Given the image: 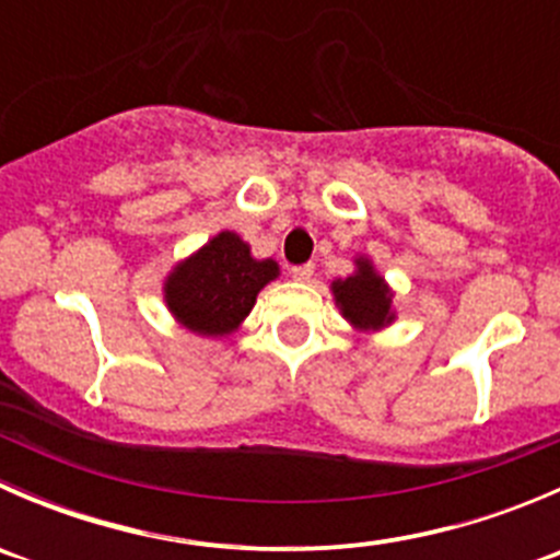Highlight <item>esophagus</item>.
<instances>
[{
    "instance_id": "esophagus-1",
    "label": "esophagus",
    "mask_w": 560,
    "mask_h": 560,
    "mask_svg": "<svg viewBox=\"0 0 560 560\" xmlns=\"http://www.w3.org/2000/svg\"><path fill=\"white\" fill-rule=\"evenodd\" d=\"M314 276V265H298V268H292V279L295 281H312Z\"/></svg>"
}]
</instances>
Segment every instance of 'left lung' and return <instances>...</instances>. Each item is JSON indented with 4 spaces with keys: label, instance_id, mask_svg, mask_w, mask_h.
I'll return each instance as SVG.
<instances>
[{
    "label": "left lung",
    "instance_id": "left-lung-1",
    "mask_svg": "<svg viewBox=\"0 0 560 560\" xmlns=\"http://www.w3.org/2000/svg\"><path fill=\"white\" fill-rule=\"evenodd\" d=\"M330 292L338 312L360 336H374L398 319L393 287L369 254H354V270L343 279H332Z\"/></svg>",
    "mask_w": 560,
    "mask_h": 560
}]
</instances>
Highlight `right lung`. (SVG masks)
Returning <instances> with one entry per match:
<instances>
[{
    "mask_svg": "<svg viewBox=\"0 0 560 560\" xmlns=\"http://www.w3.org/2000/svg\"><path fill=\"white\" fill-rule=\"evenodd\" d=\"M279 276L276 259H257L238 233L222 230L167 270L162 301L184 330L228 338L252 314L259 292Z\"/></svg>",
    "mask_w": 560,
    "mask_h": 560,
    "instance_id": "obj_1",
    "label": "right lung"
}]
</instances>
